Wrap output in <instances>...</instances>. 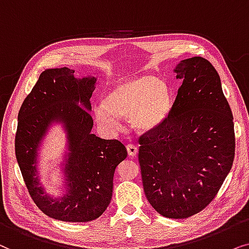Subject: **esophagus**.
I'll list each match as a JSON object with an SVG mask.
<instances>
[{
    "label": "esophagus",
    "mask_w": 249,
    "mask_h": 249,
    "mask_svg": "<svg viewBox=\"0 0 249 249\" xmlns=\"http://www.w3.org/2000/svg\"><path fill=\"white\" fill-rule=\"evenodd\" d=\"M126 149H127V154L128 156H131V157H134V156H137L138 154V148L135 147L134 144H127L126 145Z\"/></svg>",
    "instance_id": "obj_1"
}]
</instances>
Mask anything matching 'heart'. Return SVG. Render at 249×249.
Wrapping results in <instances>:
<instances>
[{
  "mask_svg": "<svg viewBox=\"0 0 249 249\" xmlns=\"http://www.w3.org/2000/svg\"><path fill=\"white\" fill-rule=\"evenodd\" d=\"M171 107L167 85L152 76L122 79L104 95V102L95 106L94 117L108 132L121 128L119 116L128 117L135 130L149 132L167 117Z\"/></svg>",
  "mask_w": 249,
  "mask_h": 249,
  "instance_id": "1",
  "label": "heart"
}]
</instances>
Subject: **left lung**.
Returning a JSON list of instances; mask_svg holds the SVG:
<instances>
[{"instance_id":"obj_1","label":"left lung","mask_w":249,"mask_h":249,"mask_svg":"<svg viewBox=\"0 0 249 249\" xmlns=\"http://www.w3.org/2000/svg\"><path fill=\"white\" fill-rule=\"evenodd\" d=\"M182 79L168 117L139 139L145 197L159 214L187 218L220 190L234 158L233 116L216 69L194 57L174 69Z\"/></svg>"}]
</instances>
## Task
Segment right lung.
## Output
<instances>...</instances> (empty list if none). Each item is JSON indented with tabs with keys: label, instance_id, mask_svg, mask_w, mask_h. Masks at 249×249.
Returning a JSON list of instances; mask_svg holds the SVG:
<instances>
[{
	"label": "right lung",
	"instance_id": "add662e5",
	"mask_svg": "<svg viewBox=\"0 0 249 249\" xmlns=\"http://www.w3.org/2000/svg\"><path fill=\"white\" fill-rule=\"evenodd\" d=\"M74 69H46L22 102L16 133V157L32 199L48 216L65 222H89L107 210L116 167L127 156L118 140L91 133L90 99L97 77L76 78ZM61 124L68 137L64 156L65 192L53 197L40 185L38 151L48 128Z\"/></svg>",
	"mask_w": 249,
	"mask_h": 249
}]
</instances>
